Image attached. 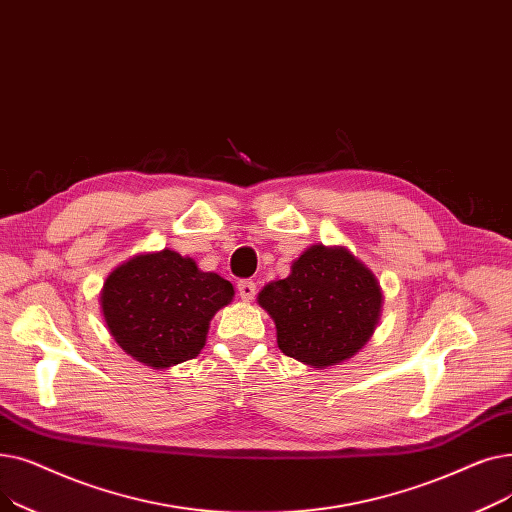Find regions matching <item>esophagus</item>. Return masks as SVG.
I'll use <instances>...</instances> for the list:
<instances>
[{
  "instance_id": "34e87169",
  "label": "esophagus",
  "mask_w": 512,
  "mask_h": 512,
  "mask_svg": "<svg viewBox=\"0 0 512 512\" xmlns=\"http://www.w3.org/2000/svg\"><path fill=\"white\" fill-rule=\"evenodd\" d=\"M237 294L243 302H252L256 296V283L252 279H243L237 283Z\"/></svg>"
}]
</instances>
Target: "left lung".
Segmentation results:
<instances>
[{"label":"left lung","mask_w":512,"mask_h":512,"mask_svg":"<svg viewBox=\"0 0 512 512\" xmlns=\"http://www.w3.org/2000/svg\"><path fill=\"white\" fill-rule=\"evenodd\" d=\"M285 356L312 369L350 360L369 342L381 316L383 291L367 264L344 246L314 243L285 279L258 294Z\"/></svg>","instance_id":"8db88e82"}]
</instances>
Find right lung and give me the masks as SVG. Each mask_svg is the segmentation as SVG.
Here are the masks:
<instances>
[{"mask_svg": "<svg viewBox=\"0 0 512 512\" xmlns=\"http://www.w3.org/2000/svg\"><path fill=\"white\" fill-rule=\"evenodd\" d=\"M233 296L227 279L164 248L118 264L104 281L100 308L114 342L160 371L202 352L212 316Z\"/></svg>", "mask_w": 512, "mask_h": 512, "instance_id": "1", "label": "right lung"}]
</instances>
